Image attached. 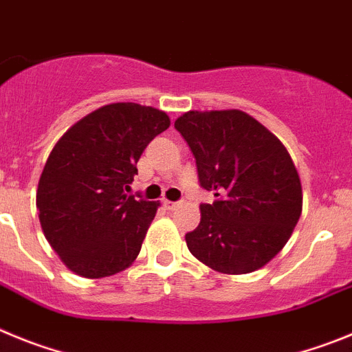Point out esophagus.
<instances>
[{
	"mask_svg": "<svg viewBox=\"0 0 352 352\" xmlns=\"http://www.w3.org/2000/svg\"><path fill=\"white\" fill-rule=\"evenodd\" d=\"M163 205H164V207H166V208H168V210H173V208L179 207L180 201H168V199H164Z\"/></svg>",
	"mask_w": 352,
	"mask_h": 352,
	"instance_id": "esophagus-1",
	"label": "esophagus"
}]
</instances>
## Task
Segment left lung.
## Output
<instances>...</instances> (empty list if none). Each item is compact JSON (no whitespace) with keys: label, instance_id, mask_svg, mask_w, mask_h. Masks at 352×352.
Segmentation results:
<instances>
[{"label":"left lung","instance_id":"left-lung-1","mask_svg":"<svg viewBox=\"0 0 352 352\" xmlns=\"http://www.w3.org/2000/svg\"><path fill=\"white\" fill-rule=\"evenodd\" d=\"M196 160L201 204L186 233L191 254L221 274H249L289 240L302 214V184L280 140L240 110L188 112L175 121Z\"/></svg>","mask_w":352,"mask_h":352}]
</instances>
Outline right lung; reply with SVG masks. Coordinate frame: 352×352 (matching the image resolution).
Here are the masks:
<instances>
[{"label":"right lung","instance_id":"add662e5","mask_svg":"<svg viewBox=\"0 0 352 352\" xmlns=\"http://www.w3.org/2000/svg\"><path fill=\"white\" fill-rule=\"evenodd\" d=\"M170 119L138 103H112L74 124L54 145L36 191L45 239L77 275L124 270L142 249L157 201L128 196L144 148Z\"/></svg>","mask_w":352,"mask_h":352}]
</instances>
